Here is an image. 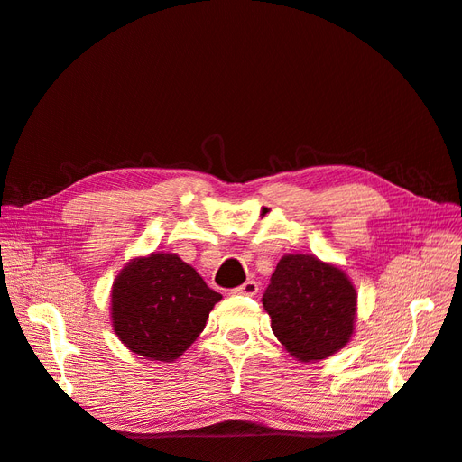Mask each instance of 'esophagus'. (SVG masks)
<instances>
[{
  "label": "esophagus",
  "mask_w": 462,
  "mask_h": 462,
  "mask_svg": "<svg viewBox=\"0 0 462 462\" xmlns=\"http://www.w3.org/2000/svg\"><path fill=\"white\" fill-rule=\"evenodd\" d=\"M235 295H245V297H254L256 292H258V283L256 282H246V283H243L241 287H236L235 291Z\"/></svg>",
  "instance_id": "esophagus-1"
}]
</instances>
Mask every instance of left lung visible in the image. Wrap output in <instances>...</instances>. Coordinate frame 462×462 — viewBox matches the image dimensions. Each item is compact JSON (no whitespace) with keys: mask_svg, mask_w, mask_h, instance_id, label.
Segmentation results:
<instances>
[{"mask_svg":"<svg viewBox=\"0 0 462 462\" xmlns=\"http://www.w3.org/2000/svg\"><path fill=\"white\" fill-rule=\"evenodd\" d=\"M356 289L339 265L314 254H285L263 292L272 331L300 362L324 360L351 341Z\"/></svg>","mask_w":462,"mask_h":462,"instance_id":"8db88e82","label":"left lung"}]
</instances>
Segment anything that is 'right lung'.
Returning <instances> with one entry per match:
<instances>
[{
    "label": "right lung",
    "instance_id": "add662e5",
    "mask_svg": "<svg viewBox=\"0 0 462 462\" xmlns=\"http://www.w3.org/2000/svg\"><path fill=\"white\" fill-rule=\"evenodd\" d=\"M219 300L177 254L150 253L125 263L111 285V328L131 353L173 362L197 341Z\"/></svg>",
    "mask_w": 462,
    "mask_h": 462
}]
</instances>
